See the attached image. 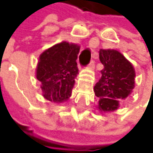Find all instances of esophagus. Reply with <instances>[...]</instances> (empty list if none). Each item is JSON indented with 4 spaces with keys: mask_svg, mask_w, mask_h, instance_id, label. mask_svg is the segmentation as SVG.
I'll return each mask as SVG.
<instances>
[{
    "mask_svg": "<svg viewBox=\"0 0 153 153\" xmlns=\"http://www.w3.org/2000/svg\"><path fill=\"white\" fill-rule=\"evenodd\" d=\"M88 69H90V70H94V61L92 60L90 63H89V65H88Z\"/></svg>",
    "mask_w": 153,
    "mask_h": 153,
    "instance_id": "1",
    "label": "esophagus"
}]
</instances>
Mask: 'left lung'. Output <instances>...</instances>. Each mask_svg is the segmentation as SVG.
I'll list each match as a JSON object with an SVG mask.
<instances>
[{
  "instance_id": "left-lung-1",
  "label": "left lung",
  "mask_w": 153,
  "mask_h": 153,
  "mask_svg": "<svg viewBox=\"0 0 153 153\" xmlns=\"http://www.w3.org/2000/svg\"><path fill=\"white\" fill-rule=\"evenodd\" d=\"M99 59L104 69L94 86V94L98 97V110L109 113L131 94L136 72L131 62L116 49H100Z\"/></svg>"
}]
</instances>
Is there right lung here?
I'll use <instances>...</instances> for the list:
<instances>
[{
	"label": "right lung",
	"mask_w": 153,
	"mask_h": 153,
	"mask_svg": "<svg viewBox=\"0 0 153 153\" xmlns=\"http://www.w3.org/2000/svg\"><path fill=\"white\" fill-rule=\"evenodd\" d=\"M80 46L62 41L39 56L36 77L40 82L42 95L53 103L65 102L71 95L79 70L76 59Z\"/></svg>",
	"instance_id": "obj_1"
}]
</instances>
